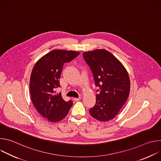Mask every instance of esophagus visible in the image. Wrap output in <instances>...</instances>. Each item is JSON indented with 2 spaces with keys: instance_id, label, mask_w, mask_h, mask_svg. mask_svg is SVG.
<instances>
[{
  "instance_id": "obj_1",
  "label": "esophagus",
  "mask_w": 161,
  "mask_h": 161,
  "mask_svg": "<svg viewBox=\"0 0 161 161\" xmlns=\"http://www.w3.org/2000/svg\"><path fill=\"white\" fill-rule=\"evenodd\" d=\"M81 99V97H79L78 98H77V97H75V98L73 99V100H74L75 101H80Z\"/></svg>"
}]
</instances>
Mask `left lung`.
<instances>
[{
  "mask_svg": "<svg viewBox=\"0 0 161 161\" xmlns=\"http://www.w3.org/2000/svg\"><path fill=\"white\" fill-rule=\"evenodd\" d=\"M83 56L99 88L96 104L90 109V114L99 121H109L117 116L129 97L128 73L122 64L106 50L84 52Z\"/></svg>",
  "mask_w": 161,
  "mask_h": 161,
  "instance_id": "8db88e82",
  "label": "left lung"
}]
</instances>
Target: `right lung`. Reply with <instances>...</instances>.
I'll return each mask as SVG.
<instances>
[{
  "label": "right lung",
  "instance_id": "add662e5",
  "mask_svg": "<svg viewBox=\"0 0 161 161\" xmlns=\"http://www.w3.org/2000/svg\"><path fill=\"white\" fill-rule=\"evenodd\" d=\"M80 54L74 51L54 50L42 57L35 64L30 80V92L37 111L49 122H57L66 117L73 101H65L61 93L55 94L60 86V77L65 63Z\"/></svg>",
  "mask_w": 161,
  "mask_h": 161
}]
</instances>
